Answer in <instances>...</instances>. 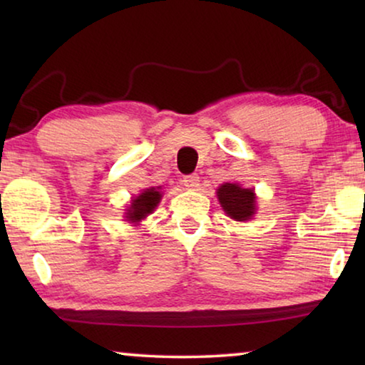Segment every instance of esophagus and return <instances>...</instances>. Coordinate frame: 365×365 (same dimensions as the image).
Masks as SVG:
<instances>
[{
  "label": "esophagus",
  "mask_w": 365,
  "mask_h": 365,
  "mask_svg": "<svg viewBox=\"0 0 365 365\" xmlns=\"http://www.w3.org/2000/svg\"><path fill=\"white\" fill-rule=\"evenodd\" d=\"M183 185L188 190H197V188H200V177H197L196 174L183 177Z\"/></svg>",
  "instance_id": "obj_1"
}]
</instances>
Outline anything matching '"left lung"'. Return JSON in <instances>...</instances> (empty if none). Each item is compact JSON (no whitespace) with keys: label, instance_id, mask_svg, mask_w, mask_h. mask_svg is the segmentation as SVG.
Masks as SVG:
<instances>
[{"label":"left lung","instance_id":"obj_1","mask_svg":"<svg viewBox=\"0 0 365 365\" xmlns=\"http://www.w3.org/2000/svg\"><path fill=\"white\" fill-rule=\"evenodd\" d=\"M217 197L224 211L235 220H248L256 211V196L251 188L224 183L217 191Z\"/></svg>","mask_w":365,"mask_h":365}]
</instances>
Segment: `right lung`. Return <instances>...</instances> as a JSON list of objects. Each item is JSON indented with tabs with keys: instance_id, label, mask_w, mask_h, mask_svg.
Wrapping results in <instances>:
<instances>
[{
	"instance_id": "add662e5",
	"label": "right lung",
	"mask_w": 365,
	"mask_h": 365,
	"mask_svg": "<svg viewBox=\"0 0 365 365\" xmlns=\"http://www.w3.org/2000/svg\"><path fill=\"white\" fill-rule=\"evenodd\" d=\"M159 200L160 193L156 188L145 190L140 196L135 197L125 217L130 222H138L141 219H145L148 214H151L154 209H156Z\"/></svg>"
}]
</instances>
